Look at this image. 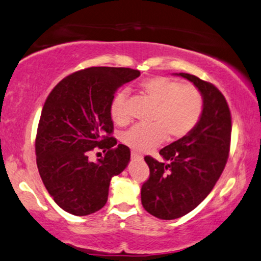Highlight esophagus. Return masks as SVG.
I'll list each match as a JSON object with an SVG mask.
<instances>
[{
    "instance_id": "esophagus-1",
    "label": "esophagus",
    "mask_w": 261,
    "mask_h": 261,
    "mask_svg": "<svg viewBox=\"0 0 261 261\" xmlns=\"http://www.w3.org/2000/svg\"><path fill=\"white\" fill-rule=\"evenodd\" d=\"M130 156H132V160H136V161H141L142 160V156L136 153V151H132Z\"/></svg>"
}]
</instances>
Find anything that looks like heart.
I'll return each mask as SVG.
<instances>
[{
  "label": "heart",
  "instance_id": "heart-1",
  "mask_svg": "<svg viewBox=\"0 0 261 261\" xmlns=\"http://www.w3.org/2000/svg\"><path fill=\"white\" fill-rule=\"evenodd\" d=\"M140 90L155 103L151 126L136 125L126 130L121 141L139 153L149 151L170 139H181L194 129L202 117L203 94L191 84H181L168 77H151L140 84ZM126 93L120 92L111 103L114 122L125 125L128 114L125 108Z\"/></svg>",
  "mask_w": 261,
  "mask_h": 261
}]
</instances>
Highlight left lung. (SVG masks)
Here are the masks:
<instances>
[{
	"instance_id": "obj_1",
	"label": "left lung",
	"mask_w": 261,
	"mask_h": 261,
	"mask_svg": "<svg viewBox=\"0 0 261 261\" xmlns=\"http://www.w3.org/2000/svg\"><path fill=\"white\" fill-rule=\"evenodd\" d=\"M202 92L204 108L189 134L162 148L163 162L146 156L149 178L141 188L144 210L160 219H176L203 202L225 168L231 141V113L212 84L189 73H175Z\"/></svg>"
}]
</instances>
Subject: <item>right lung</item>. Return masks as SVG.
Masks as SVG:
<instances>
[{
  "label": "right lung",
  "mask_w": 261,
  "mask_h": 261,
  "mask_svg": "<svg viewBox=\"0 0 261 261\" xmlns=\"http://www.w3.org/2000/svg\"><path fill=\"white\" fill-rule=\"evenodd\" d=\"M140 75L127 67H90L67 75L51 91L42 110L36 161L46 190L63 210L74 216L99 211L113 176L125 170L130 150L113 136L111 103L120 86ZM101 149L106 156L91 163Z\"/></svg>",
  "instance_id": "obj_1"
}]
</instances>
